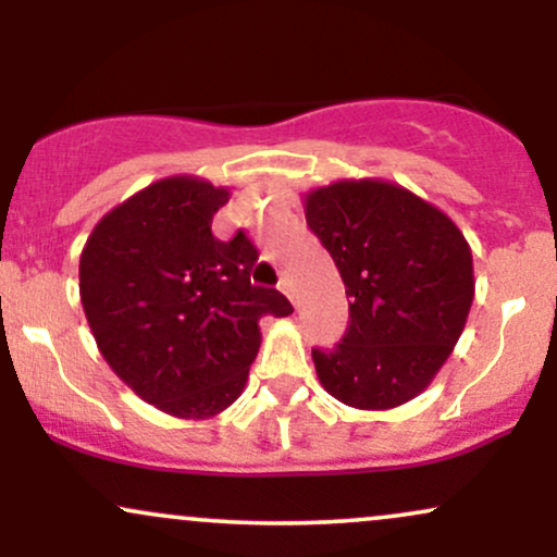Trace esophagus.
Wrapping results in <instances>:
<instances>
[{"mask_svg":"<svg viewBox=\"0 0 557 557\" xmlns=\"http://www.w3.org/2000/svg\"><path fill=\"white\" fill-rule=\"evenodd\" d=\"M280 290H283L285 296L290 298L293 304H296V287H293V280H290V277H283V280H280Z\"/></svg>","mask_w":557,"mask_h":557,"instance_id":"esophagus-1","label":"esophagus"}]
</instances>
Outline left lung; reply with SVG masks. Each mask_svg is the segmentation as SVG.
<instances>
[{
  "label": "left lung",
  "instance_id": "obj_1",
  "mask_svg": "<svg viewBox=\"0 0 557 557\" xmlns=\"http://www.w3.org/2000/svg\"><path fill=\"white\" fill-rule=\"evenodd\" d=\"M304 203L350 298L343 341L311 350L319 382L361 411L403 406L430 387L466 327L469 243L445 212L380 177L330 183Z\"/></svg>",
  "mask_w": 557,
  "mask_h": 557
}]
</instances>
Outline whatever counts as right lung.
<instances>
[{
    "label": "right lung",
    "instance_id": "add662e5",
    "mask_svg": "<svg viewBox=\"0 0 557 557\" xmlns=\"http://www.w3.org/2000/svg\"><path fill=\"white\" fill-rule=\"evenodd\" d=\"M230 201L194 175L146 185L99 220L81 253V304L101 356L138 398L177 419H209L240 398L261 317L293 306L251 285L257 246L216 240Z\"/></svg>",
    "mask_w": 557,
    "mask_h": 557
}]
</instances>
